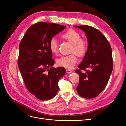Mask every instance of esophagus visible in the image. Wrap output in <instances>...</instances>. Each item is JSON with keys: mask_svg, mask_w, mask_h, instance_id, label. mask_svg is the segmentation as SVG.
<instances>
[{"mask_svg": "<svg viewBox=\"0 0 126 126\" xmlns=\"http://www.w3.org/2000/svg\"><path fill=\"white\" fill-rule=\"evenodd\" d=\"M66 72H67V74H70V73H71L72 72V71L71 70H70V69H66Z\"/></svg>", "mask_w": 126, "mask_h": 126, "instance_id": "esophagus-1", "label": "esophagus"}]
</instances>
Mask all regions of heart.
<instances>
[{
    "mask_svg": "<svg viewBox=\"0 0 126 126\" xmlns=\"http://www.w3.org/2000/svg\"><path fill=\"white\" fill-rule=\"evenodd\" d=\"M62 37L67 40L72 44L71 48L72 54L69 55L64 56L57 60V65L67 68L71 69L77 62V58L76 55L79 57L84 56L87 50V44L85 40L80 38V34L73 29H69L64 32ZM49 48L51 52L54 54L58 52V43L54 38H52L49 43Z\"/></svg>",
    "mask_w": 126,
    "mask_h": 126,
    "instance_id": "b5f03b06",
    "label": "heart"
}]
</instances>
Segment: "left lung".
<instances>
[{"instance_id":"obj_1","label":"left lung","mask_w":126,"mask_h":126,"mask_svg":"<svg viewBox=\"0 0 126 126\" xmlns=\"http://www.w3.org/2000/svg\"><path fill=\"white\" fill-rule=\"evenodd\" d=\"M85 32L88 46L81 63L75 72L79 77L76 88L80 96L94 98L104 90L113 69L111 47L99 30L87 25L74 26ZM89 69L87 71L86 69ZM81 70L85 72L82 73Z\"/></svg>"}]
</instances>
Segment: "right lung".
<instances>
[{"mask_svg":"<svg viewBox=\"0 0 126 126\" xmlns=\"http://www.w3.org/2000/svg\"><path fill=\"white\" fill-rule=\"evenodd\" d=\"M66 27L51 22H37L28 29L20 43L19 69L27 88L39 100L55 97L59 80L66 74L64 68L52 67L55 61L49 48L50 40Z\"/></svg>","mask_w":126,"mask_h":126,"instance_id":"1","label":"right lung"}]
</instances>
